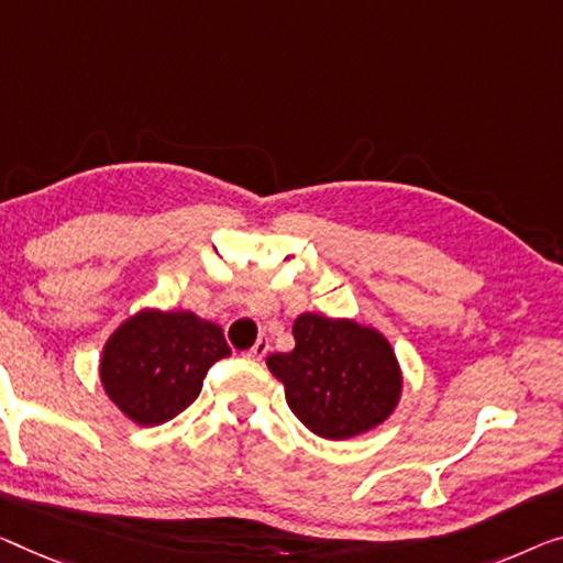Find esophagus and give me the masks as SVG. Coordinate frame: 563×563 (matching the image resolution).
Returning <instances> with one entry per match:
<instances>
[{"mask_svg":"<svg viewBox=\"0 0 563 563\" xmlns=\"http://www.w3.org/2000/svg\"><path fill=\"white\" fill-rule=\"evenodd\" d=\"M267 351H271V341H267V339H260V341L255 343V346L247 351V356H250V358H255V362H260V358H265Z\"/></svg>","mask_w":563,"mask_h":563,"instance_id":"34e87169","label":"esophagus"}]
</instances>
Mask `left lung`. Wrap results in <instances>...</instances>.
Instances as JSON below:
<instances>
[{"label":"left lung","instance_id":"1","mask_svg":"<svg viewBox=\"0 0 563 563\" xmlns=\"http://www.w3.org/2000/svg\"><path fill=\"white\" fill-rule=\"evenodd\" d=\"M296 349L267 356L285 401L323 440H351L387 422L401 399L405 376L391 343L354 318L300 313Z\"/></svg>","mask_w":563,"mask_h":563}]
</instances>
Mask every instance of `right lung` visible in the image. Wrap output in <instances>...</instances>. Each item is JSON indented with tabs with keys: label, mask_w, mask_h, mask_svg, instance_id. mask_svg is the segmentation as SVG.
<instances>
[{
	"label": "right lung",
	"mask_w": 563,
	"mask_h": 563,
	"mask_svg": "<svg viewBox=\"0 0 563 563\" xmlns=\"http://www.w3.org/2000/svg\"><path fill=\"white\" fill-rule=\"evenodd\" d=\"M230 356L222 325L191 310L144 308L108 335L98 374L108 399L141 427L181 415L209 366Z\"/></svg>",
	"instance_id": "1"
}]
</instances>
